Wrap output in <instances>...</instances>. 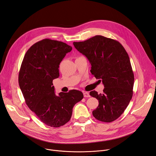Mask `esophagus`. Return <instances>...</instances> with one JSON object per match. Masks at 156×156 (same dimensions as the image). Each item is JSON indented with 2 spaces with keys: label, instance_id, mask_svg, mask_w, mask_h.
<instances>
[{
  "label": "esophagus",
  "instance_id": "obj_1",
  "mask_svg": "<svg viewBox=\"0 0 156 156\" xmlns=\"http://www.w3.org/2000/svg\"><path fill=\"white\" fill-rule=\"evenodd\" d=\"M83 94H84V97H86V98L90 97V93H89L88 92H84V93H83Z\"/></svg>",
  "mask_w": 156,
  "mask_h": 156
}]
</instances>
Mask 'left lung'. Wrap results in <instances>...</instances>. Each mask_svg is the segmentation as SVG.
Masks as SVG:
<instances>
[{
  "instance_id": "left-lung-1",
  "label": "left lung",
  "mask_w": 156,
  "mask_h": 156,
  "mask_svg": "<svg viewBox=\"0 0 156 156\" xmlns=\"http://www.w3.org/2000/svg\"><path fill=\"white\" fill-rule=\"evenodd\" d=\"M73 46L91 65L90 70L104 85L103 94H90L99 101L93 116L100 121L110 122L124 112L133 96L134 74L129 56L121 44L101 35H96Z\"/></svg>"
}]
</instances>
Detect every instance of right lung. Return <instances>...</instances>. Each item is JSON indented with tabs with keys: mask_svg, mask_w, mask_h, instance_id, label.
<instances>
[{
	"mask_svg": "<svg viewBox=\"0 0 156 156\" xmlns=\"http://www.w3.org/2000/svg\"><path fill=\"white\" fill-rule=\"evenodd\" d=\"M72 48L49 39L34 44L27 51L19 72L18 82L27 106L51 127L68 122L75 104L84 97L78 90L56 95L53 80L60 76L59 65Z\"/></svg>",
	"mask_w": 156,
	"mask_h": 156,
	"instance_id": "add662e5",
	"label": "right lung"
}]
</instances>
